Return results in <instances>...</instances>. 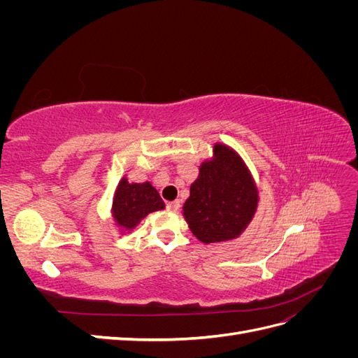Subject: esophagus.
Segmentation results:
<instances>
[{
	"mask_svg": "<svg viewBox=\"0 0 358 358\" xmlns=\"http://www.w3.org/2000/svg\"><path fill=\"white\" fill-rule=\"evenodd\" d=\"M179 206H180V201H179V200L169 201V203H167V209H169V210H178Z\"/></svg>",
	"mask_w": 358,
	"mask_h": 358,
	"instance_id": "obj_1",
	"label": "esophagus"
}]
</instances>
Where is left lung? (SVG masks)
Listing matches in <instances>:
<instances>
[{
	"mask_svg": "<svg viewBox=\"0 0 358 358\" xmlns=\"http://www.w3.org/2000/svg\"><path fill=\"white\" fill-rule=\"evenodd\" d=\"M258 201L257 183L243 158L218 142L200 164L182 210L191 233L209 245L237 239L254 220Z\"/></svg>",
	"mask_w": 358,
	"mask_h": 358,
	"instance_id": "left-lung-1",
	"label": "left lung"
}]
</instances>
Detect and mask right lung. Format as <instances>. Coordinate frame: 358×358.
<instances>
[{"instance_id":"obj_1","label":"right lung","mask_w":358,"mask_h":358,"mask_svg":"<svg viewBox=\"0 0 358 358\" xmlns=\"http://www.w3.org/2000/svg\"><path fill=\"white\" fill-rule=\"evenodd\" d=\"M164 208V201L149 180L128 182V178L122 176L113 192L110 220L117 233L128 234L134 231L149 213Z\"/></svg>"}]
</instances>
